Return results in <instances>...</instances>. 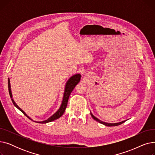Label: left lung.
I'll list each match as a JSON object with an SVG mask.
<instances>
[{"label":"left lung","mask_w":155,"mask_h":155,"mask_svg":"<svg viewBox=\"0 0 155 155\" xmlns=\"http://www.w3.org/2000/svg\"><path fill=\"white\" fill-rule=\"evenodd\" d=\"M91 116L92 117V118H93L94 120H97V122H99V123L102 124H104V125H105V126H119V125H120V124H121L124 123L125 121L127 120H125L121 121V122H119V123H106V122H104V121H102V120L99 119L98 118H97L95 116H94L92 114V113L91 112Z\"/></svg>","instance_id":"left-lung-1"}]
</instances>
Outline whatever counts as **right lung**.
I'll return each mask as SVG.
<instances>
[{"instance_id": "add662e5", "label": "right lung", "mask_w": 155, "mask_h": 155, "mask_svg": "<svg viewBox=\"0 0 155 155\" xmlns=\"http://www.w3.org/2000/svg\"><path fill=\"white\" fill-rule=\"evenodd\" d=\"M80 79H81V75L80 74V73H77V74H75V75H73V76H71L68 80V81L66 82V84H65V86H64V93H63V100H62V102H61L60 107L58 109V110H57L54 114H53L51 117H50L48 119H47L45 120H43V121H36V120H34V121L36 122V123H38L46 124V123H50V122L53 121V120H54L60 118L63 114L64 111H65V109H66V108H67L68 101V99H69L70 95L71 94V92L73 91V88H75V87L80 82ZM10 82H11L10 79L9 78H8V87H9V95H10V97L11 98L12 102L13 104L14 105V106L16 108H18L19 110H21L27 117H28L29 119L32 120V119L29 116H28L26 114V113L24 112L22 109H21L17 105V104H16L15 102V101H14V99L12 98V91H11V83Z\"/></svg>"}]
</instances>
